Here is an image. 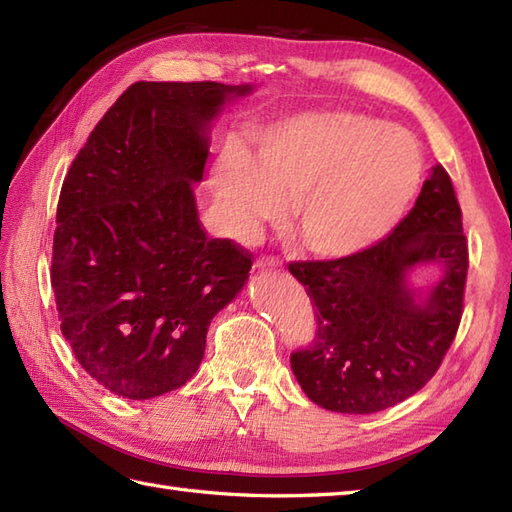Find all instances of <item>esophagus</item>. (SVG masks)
I'll return each mask as SVG.
<instances>
[{
    "mask_svg": "<svg viewBox=\"0 0 512 512\" xmlns=\"http://www.w3.org/2000/svg\"><path fill=\"white\" fill-rule=\"evenodd\" d=\"M257 266H262V268H270V266H279V259L277 257H270V255H264V257H259L257 259Z\"/></svg>",
    "mask_w": 512,
    "mask_h": 512,
    "instance_id": "34e87169",
    "label": "esophagus"
}]
</instances>
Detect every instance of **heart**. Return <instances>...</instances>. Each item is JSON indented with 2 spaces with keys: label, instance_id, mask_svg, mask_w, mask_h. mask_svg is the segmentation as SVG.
<instances>
[{
  "label": "heart",
  "instance_id": "1",
  "mask_svg": "<svg viewBox=\"0 0 512 512\" xmlns=\"http://www.w3.org/2000/svg\"><path fill=\"white\" fill-rule=\"evenodd\" d=\"M257 160L231 143L211 169L224 231L253 242L279 222L292 200L290 226L308 253L339 259L380 242L422 180V154L400 127L354 112H310L255 134Z\"/></svg>",
  "mask_w": 512,
  "mask_h": 512
}]
</instances>
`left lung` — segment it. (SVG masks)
Returning <instances> with one entry per match:
<instances>
[{"mask_svg":"<svg viewBox=\"0 0 512 512\" xmlns=\"http://www.w3.org/2000/svg\"><path fill=\"white\" fill-rule=\"evenodd\" d=\"M445 264L422 304L404 275L416 263ZM288 270L317 308V334L290 354L301 389L323 409L376 413L413 396L436 376L458 334L469 246L462 209L442 165L394 231L361 253Z\"/></svg>","mask_w":512,"mask_h":512,"instance_id":"8db88e82","label":"left lung"}]
</instances>
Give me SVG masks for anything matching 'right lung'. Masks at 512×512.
I'll return each mask as SVG.
<instances>
[{
  "label": "right lung",
  "mask_w": 512,
  "mask_h": 512,
  "mask_svg": "<svg viewBox=\"0 0 512 512\" xmlns=\"http://www.w3.org/2000/svg\"><path fill=\"white\" fill-rule=\"evenodd\" d=\"M250 90L129 85L63 180L50 270L61 332L116 396L147 400L187 383L211 319L246 284L253 253L206 235L193 184L209 158V123Z\"/></svg>",
  "instance_id": "right-lung-1"
}]
</instances>
